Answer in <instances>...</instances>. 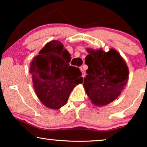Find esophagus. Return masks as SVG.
Returning <instances> with one entry per match:
<instances>
[{
	"instance_id": "esophagus-1",
	"label": "esophagus",
	"mask_w": 147,
	"mask_h": 147,
	"mask_svg": "<svg viewBox=\"0 0 147 147\" xmlns=\"http://www.w3.org/2000/svg\"><path fill=\"white\" fill-rule=\"evenodd\" d=\"M80 70H81V72H82V77H85L86 73H85V71L84 70V69L82 68H80Z\"/></svg>"
}]
</instances>
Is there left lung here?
Listing matches in <instances>:
<instances>
[{"label": "left lung", "instance_id": "8db88e82", "mask_svg": "<svg viewBox=\"0 0 147 147\" xmlns=\"http://www.w3.org/2000/svg\"><path fill=\"white\" fill-rule=\"evenodd\" d=\"M85 63L88 68L83 86L92 104L103 106L119 97L127 84L129 68L115 49L87 48Z\"/></svg>", "mask_w": 147, "mask_h": 147}]
</instances>
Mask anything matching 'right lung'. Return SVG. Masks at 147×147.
Masks as SVG:
<instances>
[{"instance_id":"1","label":"right lung","mask_w":147,"mask_h":147,"mask_svg":"<svg viewBox=\"0 0 147 147\" xmlns=\"http://www.w3.org/2000/svg\"><path fill=\"white\" fill-rule=\"evenodd\" d=\"M70 54L61 42L46 43L30 63L33 86L37 97L46 107L59 109L66 104L70 92L83 82L78 68L69 65Z\"/></svg>"}]
</instances>
